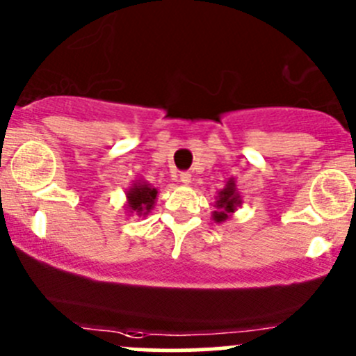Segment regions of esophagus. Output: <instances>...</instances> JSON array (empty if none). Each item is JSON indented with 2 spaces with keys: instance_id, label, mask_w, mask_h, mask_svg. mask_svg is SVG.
I'll list each match as a JSON object with an SVG mask.
<instances>
[{
  "instance_id": "obj_1",
  "label": "esophagus",
  "mask_w": 356,
  "mask_h": 356,
  "mask_svg": "<svg viewBox=\"0 0 356 356\" xmlns=\"http://www.w3.org/2000/svg\"><path fill=\"white\" fill-rule=\"evenodd\" d=\"M179 181H181L182 184L188 186L189 182H191V174H189V172H181V175H179Z\"/></svg>"
}]
</instances>
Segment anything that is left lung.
<instances>
[{
  "label": "left lung",
  "mask_w": 356,
  "mask_h": 356,
  "mask_svg": "<svg viewBox=\"0 0 356 356\" xmlns=\"http://www.w3.org/2000/svg\"><path fill=\"white\" fill-rule=\"evenodd\" d=\"M215 211H211V218H213L217 224H222L227 218L232 217L238 207H241L243 200L241 195L238 191V186H236V179L231 177L227 182H225L224 189L217 193L215 196Z\"/></svg>",
  "instance_id": "obj_1"
}]
</instances>
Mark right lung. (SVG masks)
<instances>
[{
    "mask_svg": "<svg viewBox=\"0 0 356 356\" xmlns=\"http://www.w3.org/2000/svg\"><path fill=\"white\" fill-rule=\"evenodd\" d=\"M158 196V188L149 184L145 179L134 181L129 189L125 191V210L129 215H138V217H146L149 211L155 208Z\"/></svg>",
    "mask_w": 356,
    "mask_h": 356,
    "instance_id": "add662e5",
    "label": "right lung"
}]
</instances>
